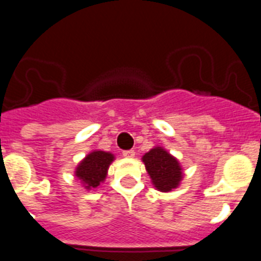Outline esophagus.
Returning <instances> with one entry per match:
<instances>
[{"instance_id": "34e87169", "label": "esophagus", "mask_w": 261, "mask_h": 261, "mask_svg": "<svg viewBox=\"0 0 261 261\" xmlns=\"http://www.w3.org/2000/svg\"><path fill=\"white\" fill-rule=\"evenodd\" d=\"M136 155L135 150H124L123 151V156L124 158H133Z\"/></svg>"}]
</instances>
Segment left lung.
Returning a JSON list of instances; mask_svg holds the SVG:
<instances>
[{
    "mask_svg": "<svg viewBox=\"0 0 261 261\" xmlns=\"http://www.w3.org/2000/svg\"><path fill=\"white\" fill-rule=\"evenodd\" d=\"M151 183L161 192H171L183 180V168L174 155L162 146H155L142 156Z\"/></svg>",
    "mask_w": 261,
    "mask_h": 261,
    "instance_id": "8db88e82",
    "label": "left lung"
}]
</instances>
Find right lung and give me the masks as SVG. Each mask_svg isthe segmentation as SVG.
Returning a JSON list of instances; mask_svg holds the SVG:
<instances>
[{
    "label": "right lung",
    "mask_w": 261,
    "mask_h": 261,
    "mask_svg": "<svg viewBox=\"0 0 261 261\" xmlns=\"http://www.w3.org/2000/svg\"><path fill=\"white\" fill-rule=\"evenodd\" d=\"M114 161L115 155L110 151L94 150L78 163L74 175L87 191L94 190L105 181L108 167Z\"/></svg>",
    "instance_id": "1"
}]
</instances>
